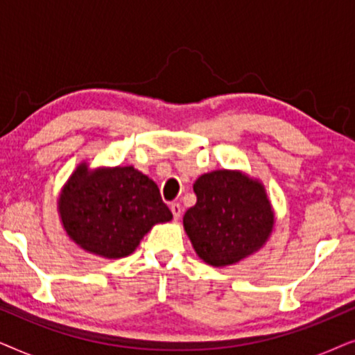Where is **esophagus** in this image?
<instances>
[{
    "mask_svg": "<svg viewBox=\"0 0 355 355\" xmlns=\"http://www.w3.org/2000/svg\"><path fill=\"white\" fill-rule=\"evenodd\" d=\"M169 208H171L174 220H179V218H181V213H182V207L179 205L178 202H174V203H171V205H169Z\"/></svg>",
    "mask_w": 355,
    "mask_h": 355,
    "instance_id": "obj_1",
    "label": "esophagus"
}]
</instances>
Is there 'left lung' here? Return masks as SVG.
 Masks as SVG:
<instances>
[{"label":"left lung","instance_id":"left-lung-1","mask_svg":"<svg viewBox=\"0 0 355 355\" xmlns=\"http://www.w3.org/2000/svg\"><path fill=\"white\" fill-rule=\"evenodd\" d=\"M197 203L182 218L193 250L223 268L259 252L275 227V211L259 179L237 169L205 173L193 184Z\"/></svg>","mask_w":355,"mask_h":355}]
</instances>
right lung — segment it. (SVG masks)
<instances>
[{
	"label": "right lung",
	"instance_id": "right-lung-1",
	"mask_svg": "<svg viewBox=\"0 0 355 355\" xmlns=\"http://www.w3.org/2000/svg\"><path fill=\"white\" fill-rule=\"evenodd\" d=\"M58 213L72 242L103 259H123L158 223L173 220L159 189L134 166L74 169L58 197Z\"/></svg>",
	"mask_w": 355,
	"mask_h": 355
}]
</instances>
